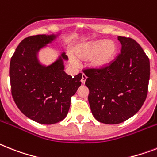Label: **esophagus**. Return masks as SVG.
I'll list each match as a JSON object with an SVG mask.
<instances>
[{
  "label": "esophagus",
  "mask_w": 157,
  "mask_h": 157,
  "mask_svg": "<svg viewBox=\"0 0 157 157\" xmlns=\"http://www.w3.org/2000/svg\"><path fill=\"white\" fill-rule=\"evenodd\" d=\"M86 79H87V76H85V74H83L82 77H81V83H82V84H85Z\"/></svg>",
  "instance_id": "esophagus-1"
}]
</instances>
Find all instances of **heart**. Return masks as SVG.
I'll list each match as a JSON object with an SVG mask.
<instances>
[{"instance_id": "b5f03b06", "label": "heart", "mask_w": 157, "mask_h": 157, "mask_svg": "<svg viewBox=\"0 0 157 157\" xmlns=\"http://www.w3.org/2000/svg\"><path fill=\"white\" fill-rule=\"evenodd\" d=\"M76 56L82 59H90V66L95 69H101L107 67L117 53V46L113 41L101 39L85 45L80 46L75 49ZM71 62L76 64V60L71 58Z\"/></svg>"}]
</instances>
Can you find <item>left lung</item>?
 I'll use <instances>...</instances> for the list:
<instances>
[{"label": "left lung", "instance_id": "obj_1", "mask_svg": "<svg viewBox=\"0 0 157 157\" xmlns=\"http://www.w3.org/2000/svg\"><path fill=\"white\" fill-rule=\"evenodd\" d=\"M120 53L107 67L87 68L85 85L94 118L105 124H118L137 113L146 100L150 62L140 44L132 38L118 36Z\"/></svg>", "mask_w": 157, "mask_h": 157}]
</instances>
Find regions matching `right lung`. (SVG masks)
Returning <instances> with one entry per match:
<instances>
[{"instance_id": "1", "label": "right lung", "mask_w": 157, "mask_h": 157, "mask_svg": "<svg viewBox=\"0 0 157 157\" xmlns=\"http://www.w3.org/2000/svg\"><path fill=\"white\" fill-rule=\"evenodd\" d=\"M56 35L38 34L19 43L11 57V94L21 113L41 124H54L65 118L71 98L81 85L82 74L72 77L63 71L64 53L52 65L43 66L37 52L56 39Z\"/></svg>"}]
</instances>
